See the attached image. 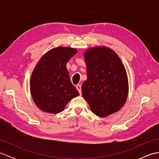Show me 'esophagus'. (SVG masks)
Wrapping results in <instances>:
<instances>
[{
  "label": "esophagus",
  "instance_id": "esophagus-1",
  "mask_svg": "<svg viewBox=\"0 0 159 159\" xmlns=\"http://www.w3.org/2000/svg\"><path fill=\"white\" fill-rule=\"evenodd\" d=\"M76 89H77V90L79 91V93L80 94L81 93V85H76Z\"/></svg>",
  "mask_w": 159,
  "mask_h": 159
}]
</instances>
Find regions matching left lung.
Wrapping results in <instances>:
<instances>
[{
  "mask_svg": "<svg viewBox=\"0 0 159 159\" xmlns=\"http://www.w3.org/2000/svg\"><path fill=\"white\" fill-rule=\"evenodd\" d=\"M84 57L87 79L81 88L83 98L98 116L117 112L126 102L128 91L126 72L120 57L104 46L87 50Z\"/></svg>",
  "mask_w": 159,
  "mask_h": 159,
  "instance_id": "8db88e82",
  "label": "left lung"
}]
</instances>
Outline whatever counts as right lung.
I'll list each match as a JSON object with an SVG mask.
<instances>
[{
    "label": "right lung",
    "mask_w": 159,
    "mask_h": 159,
    "mask_svg": "<svg viewBox=\"0 0 159 159\" xmlns=\"http://www.w3.org/2000/svg\"><path fill=\"white\" fill-rule=\"evenodd\" d=\"M74 48L57 47L43 55L33 70L31 78V93L39 109L59 113L67 103L79 95L70 79L66 64L75 55Z\"/></svg>",
    "instance_id": "add662e5"
}]
</instances>
